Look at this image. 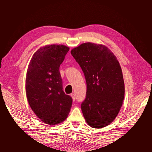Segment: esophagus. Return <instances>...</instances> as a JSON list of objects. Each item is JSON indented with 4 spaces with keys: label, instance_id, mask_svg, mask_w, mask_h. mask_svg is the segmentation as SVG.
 Wrapping results in <instances>:
<instances>
[{
    "label": "esophagus",
    "instance_id": "obj_1",
    "mask_svg": "<svg viewBox=\"0 0 152 152\" xmlns=\"http://www.w3.org/2000/svg\"><path fill=\"white\" fill-rule=\"evenodd\" d=\"M70 95H71V96H72L73 101H75V100H76V96H75V95H74V93H72V94H71Z\"/></svg>",
    "mask_w": 152,
    "mask_h": 152
}]
</instances>
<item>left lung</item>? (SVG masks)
<instances>
[{
	"label": "left lung",
	"instance_id": "left-lung-1",
	"mask_svg": "<svg viewBox=\"0 0 152 152\" xmlns=\"http://www.w3.org/2000/svg\"><path fill=\"white\" fill-rule=\"evenodd\" d=\"M84 74L87 92L81 108L86 122L102 128L114 120L125 95L122 70L117 58L102 44L83 43L70 51Z\"/></svg>",
	"mask_w": 152,
	"mask_h": 152
}]
</instances>
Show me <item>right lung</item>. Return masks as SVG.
Listing matches in <instances>:
<instances>
[{"mask_svg":"<svg viewBox=\"0 0 152 152\" xmlns=\"http://www.w3.org/2000/svg\"><path fill=\"white\" fill-rule=\"evenodd\" d=\"M69 48L47 45L34 53L28 64L25 90L28 104L37 117L50 125L59 124L69 115L72 99L63 90L59 72Z\"/></svg>","mask_w":152,"mask_h":152,"instance_id":"1","label":"right lung"}]
</instances>
